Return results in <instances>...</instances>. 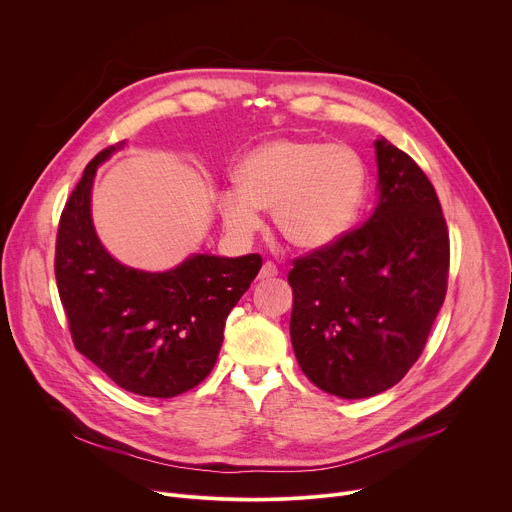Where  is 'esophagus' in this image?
Segmentation results:
<instances>
[{
    "label": "esophagus",
    "mask_w": 512,
    "mask_h": 512,
    "mask_svg": "<svg viewBox=\"0 0 512 512\" xmlns=\"http://www.w3.org/2000/svg\"><path fill=\"white\" fill-rule=\"evenodd\" d=\"M275 275H277V265L273 261H265L259 271V279H271Z\"/></svg>",
    "instance_id": "34e87169"
}]
</instances>
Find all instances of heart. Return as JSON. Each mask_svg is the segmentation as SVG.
Here are the masks:
<instances>
[{
    "label": "heart",
    "mask_w": 512,
    "mask_h": 512,
    "mask_svg": "<svg viewBox=\"0 0 512 512\" xmlns=\"http://www.w3.org/2000/svg\"><path fill=\"white\" fill-rule=\"evenodd\" d=\"M235 180L237 188L218 200L231 233L251 237L261 227L259 210H271L283 241L316 251L352 227L367 188V168L346 145L283 137L251 150L239 162Z\"/></svg>",
    "instance_id": "heart-1"
}]
</instances>
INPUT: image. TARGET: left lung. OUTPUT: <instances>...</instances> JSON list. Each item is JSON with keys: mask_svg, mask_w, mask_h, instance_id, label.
<instances>
[{"mask_svg": "<svg viewBox=\"0 0 512 512\" xmlns=\"http://www.w3.org/2000/svg\"><path fill=\"white\" fill-rule=\"evenodd\" d=\"M381 198L371 218L294 259L289 334L322 391L364 399L397 385L425 348L450 273V235L433 184L379 139Z\"/></svg>", "mask_w": 512, "mask_h": 512, "instance_id": "left-lung-1", "label": "left lung"}]
</instances>
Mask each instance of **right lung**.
<instances>
[{"label": "right lung", "instance_id": "obj_1", "mask_svg": "<svg viewBox=\"0 0 512 512\" xmlns=\"http://www.w3.org/2000/svg\"><path fill=\"white\" fill-rule=\"evenodd\" d=\"M85 168L56 233L54 275L72 344L121 389L170 399L200 385L223 344L227 316L259 273L257 253L194 255L176 269L145 273L115 261L91 221L97 166Z\"/></svg>", "mask_w": 512, "mask_h": 512}]
</instances>
